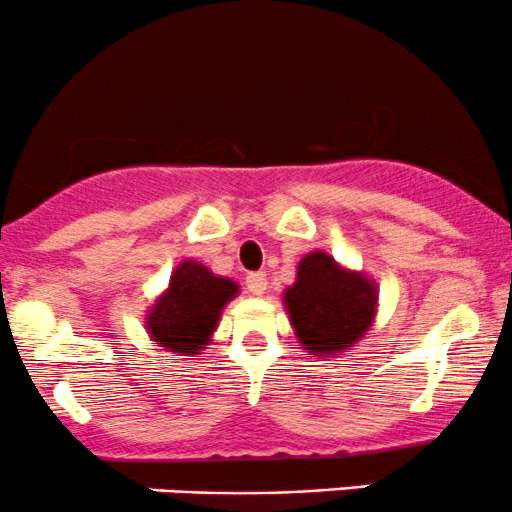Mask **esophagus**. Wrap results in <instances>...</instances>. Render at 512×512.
Here are the masks:
<instances>
[{
	"label": "esophagus",
	"instance_id": "esophagus-1",
	"mask_svg": "<svg viewBox=\"0 0 512 512\" xmlns=\"http://www.w3.org/2000/svg\"><path fill=\"white\" fill-rule=\"evenodd\" d=\"M245 286H248V291L252 293V296H262V293L267 291V274H264V272L248 274V279H245Z\"/></svg>",
	"mask_w": 512,
	"mask_h": 512
}]
</instances>
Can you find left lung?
I'll return each mask as SVG.
<instances>
[{
	"label": "left lung",
	"instance_id": "8db88e82",
	"mask_svg": "<svg viewBox=\"0 0 512 512\" xmlns=\"http://www.w3.org/2000/svg\"><path fill=\"white\" fill-rule=\"evenodd\" d=\"M284 305L308 354L342 356L373 327L378 289L363 272H351L325 250H315L298 262Z\"/></svg>",
	"mask_w": 512,
	"mask_h": 512
}]
</instances>
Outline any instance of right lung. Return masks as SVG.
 I'll return each mask as SVG.
<instances>
[{
    "label": "right lung",
    "instance_id": "obj_1",
    "mask_svg": "<svg viewBox=\"0 0 512 512\" xmlns=\"http://www.w3.org/2000/svg\"><path fill=\"white\" fill-rule=\"evenodd\" d=\"M236 296V281L216 276L195 260H182L170 274L168 289L146 313V332L170 354L195 356L207 349L223 308Z\"/></svg>",
    "mask_w": 512,
    "mask_h": 512
}]
</instances>
